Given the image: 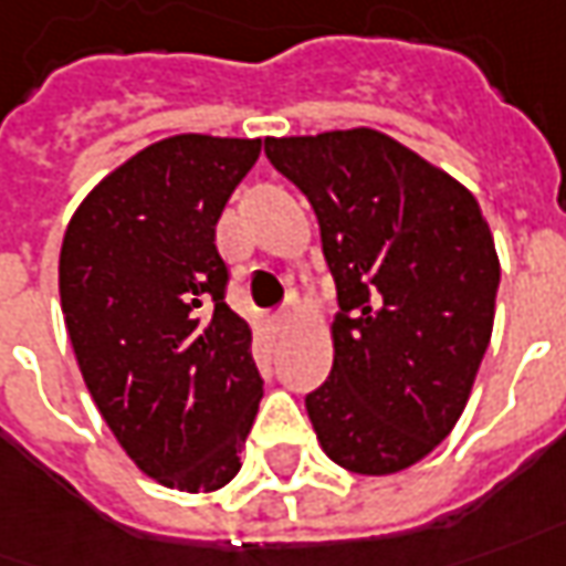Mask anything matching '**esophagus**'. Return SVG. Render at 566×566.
<instances>
[{
    "label": "esophagus",
    "mask_w": 566,
    "mask_h": 566,
    "mask_svg": "<svg viewBox=\"0 0 566 566\" xmlns=\"http://www.w3.org/2000/svg\"><path fill=\"white\" fill-rule=\"evenodd\" d=\"M287 322H291V310H282V313L272 315V325H275L279 332H284V328H287Z\"/></svg>",
    "instance_id": "34e87169"
}]
</instances>
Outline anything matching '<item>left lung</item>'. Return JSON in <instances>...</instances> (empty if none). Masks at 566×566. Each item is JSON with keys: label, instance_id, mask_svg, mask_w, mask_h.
Masks as SVG:
<instances>
[{"label": "left lung", "instance_id": "8db88e82", "mask_svg": "<svg viewBox=\"0 0 566 566\" xmlns=\"http://www.w3.org/2000/svg\"><path fill=\"white\" fill-rule=\"evenodd\" d=\"M310 198L340 313L306 396L325 455L353 474L412 468L449 437L490 347L499 256L480 203L378 129L266 138Z\"/></svg>", "mask_w": 566, "mask_h": 566}]
</instances>
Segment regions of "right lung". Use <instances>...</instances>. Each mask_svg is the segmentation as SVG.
Returning <instances> with one entry per match:
<instances>
[{"mask_svg": "<svg viewBox=\"0 0 566 566\" xmlns=\"http://www.w3.org/2000/svg\"><path fill=\"white\" fill-rule=\"evenodd\" d=\"M256 157L260 138L154 142L92 188L61 244L83 380L138 471L170 490L226 486L263 399L217 251L222 207Z\"/></svg>", "mask_w": 566, "mask_h": 566, "instance_id": "add662e5", "label": "right lung"}]
</instances>
